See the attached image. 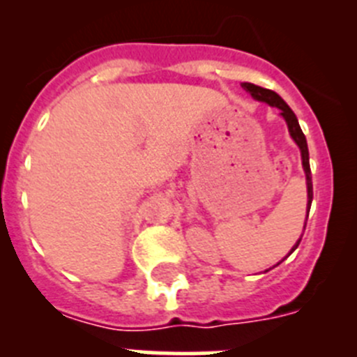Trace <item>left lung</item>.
I'll return each instance as SVG.
<instances>
[{"label":"left lung","mask_w":357,"mask_h":357,"mask_svg":"<svg viewBox=\"0 0 357 357\" xmlns=\"http://www.w3.org/2000/svg\"><path fill=\"white\" fill-rule=\"evenodd\" d=\"M241 87L245 91H247V93H250L254 100H259V102H266L268 105L277 107V109L280 110V116H282V118L286 119V123H288L289 134H291L293 141H295V143L298 144V148H301V153H302V166H304L305 181H307V216H309V209H311V202H313V182H311V168H309L307 141H305V135H304V132H302L301 125H298V119H296L295 112H293V110L288 107V103H286L284 100H282V98L279 96V94L273 93V91L264 89V87H259V85L248 84V82L241 84ZM304 229H305V225H304ZM301 239L296 241V245L291 248V252L295 250L296 247H298V243H301ZM291 252H289V254H291ZM288 255H286V257H288Z\"/></svg>","instance_id":"1"}]
</instances>
